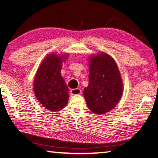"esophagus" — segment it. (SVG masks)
Instances as JSON below:
<instances>
[{"label": "esophagus", "mask_w": 158, "mask_h": 158, "mask_svg": "<svg viewBox=\"0 0 158 158\" xmlns=\"http://www.w3.org/2000/svg\"><path fill=\"white\" fill-rule=\"evenodd\" d=\"M70 92L71 95H79L81 94V90L80 89H73Z\"/></svg>", "instance_id": "34e87169"}]
</instances>
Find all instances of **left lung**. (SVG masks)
<instances>
[{
	"label": "left lung",
	"instance_id": "left-lung-1",
	"mask_svg": "<svg viewBox=\"0 0 158 158\" xmlns=\"http://www.w3.org/2000/svg\"><path fill=\"white\" fill-rule=\"evenodd\" d=\"M122 93V80L114 59L104 52L91 57L89 85L83 90L89 109L98 115L110 111Z\"/></svg>",
	"mask_w": 158,
	"mask_h": 158
}]
</instances>
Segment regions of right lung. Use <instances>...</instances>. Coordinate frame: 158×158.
Segmentation results:
<instances>
[{"label": "right lung", "instance_id": "obj_1", "mask_svg": "<svg viewBox=\"0 0 158 158\" xmlns=\"http://www.w3.org/2000/svg\"><path fill=\"white\" fill-rule=\"evenodd\" d=\"M67 55L50 54L43 60L36 74L34 91L40 104L47 110H62L68 102L69 88L60 75L62 62Z\"/></svg>", "mask_w": 158, "mask_h": 158}]
</instances>
